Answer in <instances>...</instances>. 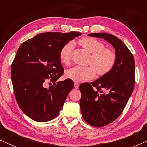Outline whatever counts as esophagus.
Returning <instances> with one entry per match:
<instances>
[{"instance_id":"obj_1","label":"esophagus","mask_w":147,"mask_h":147,"mask_svg":"<svg viewBox=\"0 0 147 147\" xmlns=\"http://www.w3.org/2000/svg\"><path fill=\"white\" fill-rule=\"evenodd\" d=\"M74 88H76V89H78V88H79V84H78V83H74Z\"/></svg>"}]
</instances>
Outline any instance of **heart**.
I'll return each mask as SVG.
<instances>
[{"label":"heart","instance_id":"b5f03b06","mask_svg":"<svg viewBox=\"0 0 147 147\" xmlns=\"http://www.w3.org/2000/svg\"><path fill=\"white\" fill-rule=\"evenodd\" d=\"M79 43L86 51L92 54L89 64L91 66L75 67L65 71V77L79 82L93 79L96 71L100 76L105 75L111 71L116 62V55L111 49L105 48L103 43L91 37H84L79 41ZM74 43L69 42L61 48L59 57L61 63L68 65L70 63Z\"/></svg>","mask_w":147,"mask_h":147}]
</instances>
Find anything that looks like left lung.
I'll list each match as a JSON object with an SVG mask.
<instances>
[{"label":"left lung","mask_w":147,"mask_h":147,"mask_svg":"<svg viewBox=\"0 0 147 147\" xmlns=\"http://www.w3.org/2000/svg\"><path fill=\"white\" fill-rule=\"evenodd\" d=\"M88 36L106 40L115 49L116 62L111 71L79 87L84 120L93 126L102 127L115 120L125 108L134 89L135 63L131 52L118 37L106 33Z\"/></svg>","instance_id":"left-lung-1"}]
</instances>
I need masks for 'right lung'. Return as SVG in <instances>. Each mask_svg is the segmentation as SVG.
Listing matches in <instances>:
<instances>
[{
	"label": "right lung",
	"mask_w": 147,
	"mask_h": 147,
	"mask_svg": "<svg viewBox=\"0 0 147 147\" xmlns=\"http://www.w3.org/2000/svg\"><path fill=\"white\" fill-rule=\"evenodd\" d=\"M81 35L75 31L40 33L18 49L11 65L12 83L20 108L32 120L49 121L63 108L74 82L70 79L57 82L63 73L59 53L68 42ZM48 78L55 86L44 88Z\"/></svg>",
	"instance_id": "right-lung-1"
}]
</instances>
